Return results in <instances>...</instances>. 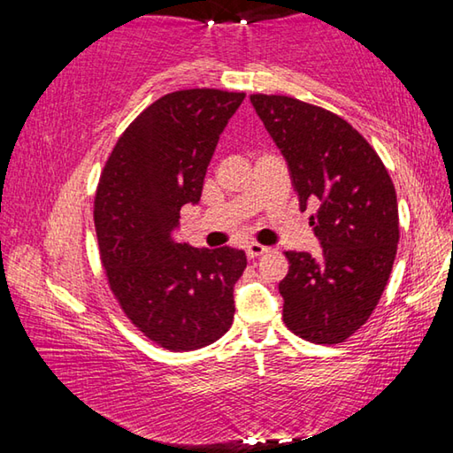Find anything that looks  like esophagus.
I'll list each match as a JSON object with an SVG mask.
<instances>
[{"mask_svg": "<svg viewBox=\"0 0 453 453\" xmlns=\"http://www.w3.org/2000/svg\"><path fill=\"white\" fill-rule=\"evenodd\" d=\"M265 251H267L265 245H262V243H250L248 250H245V254H248L250 259H256L259 256H264Z\"/></svg>", "mask_w": 453, "mask_h": 453, "instance_id": "1", "label": "esophagus"}]
</instances>
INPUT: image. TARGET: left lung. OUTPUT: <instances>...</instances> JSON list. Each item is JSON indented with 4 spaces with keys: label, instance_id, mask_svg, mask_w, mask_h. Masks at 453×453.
<instances>
[{
    "label": "left lung",
    "instance_id": "left-lung-1",
    "mask_svg": "<svg viewBox=\"0 0 453 453\" xmlns=\"http://www.w3.org/2000/svg\"><path fill=\"white\" fill-rule=\"evenodd\" d=\"M286 157L302 211L321 242L316 259L286 251L280 281L283 324L311 343L346 342L378 305L392 273L400 216L394 181L378 153L346 119L289 96H250Z\"/></svg>",
    "mask_w": 453,
    "mask_h": 453
}]
</instances>
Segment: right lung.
Listing matches in <instances>:
<instances>
[{
  "mask_svg": "<svg viewBox=\"0 0 453 453\" xmlns=\"http://www.w3.org/2000/svg\"><path fill=\"white\" fill-rule=\"evenodd\" d=\"M243 91H172L119 135L97 183L94 221L107 283L126 318L159 348L191 351L232 327L242 250L191 248L172 229L197 203Z\"/></svg>",
  "mask_w": 453,
  "mask_h": 453,
  "instance_id": "obj_1",
  "label": "right lung"
}]
</instances>
